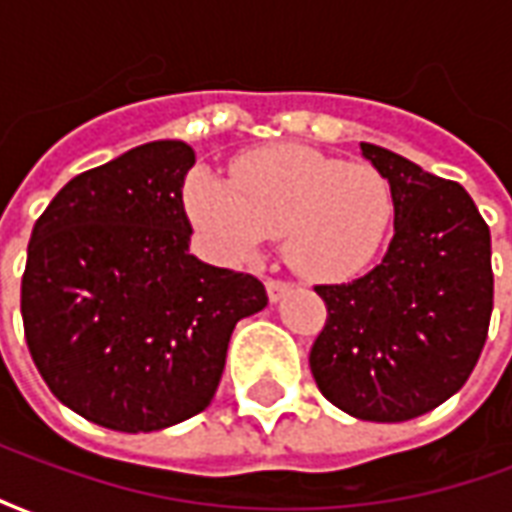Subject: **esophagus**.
<instances>
[{
    "mask_svg": "<svg viewBox=\"0 0 512 512\" xmlns=\"http://www.w3.org/2000/svg\"><path fill=\"white\" fill-rule=\"evenodd\" d=\"M290 282H282V279H268L266 282V290H268V299H271V304H277V301H282L285 296L290 293Z\"/></svg>",
    "mask_w": 512,
    "mask_h": 512,
    "instance_id": "1",
    "label": "esophagus"
}]
</instances>
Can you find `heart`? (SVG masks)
<instances>
[{
	"instance_id": "obj_1",
	"label": "heart",
	"mask_w": 512,
	"mask_h": 512,
	"mask_svg": "<svg viewBox=\"0 0 512 512\" xmlns=\"http://www.w3.org/2000/svg\"><path fill=\"white\" fill-rule=\"evenodd\" d=\"M183 200L208 249L224 263H246L268 235H282L290 263L318 279L365 268L395 216L381 172L296 145L246 153L233 164L230 180L194 169Z\"/></svg>"
}]
</instances>
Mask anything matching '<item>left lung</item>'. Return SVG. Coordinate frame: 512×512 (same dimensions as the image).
<instances>
[{
	"label": "left lung",
	"instance_id": "left-lung-1",
	"mask_svg": "<svg viewBox=\"0 0 512 512\" xmlns=\"http://www.w3.org/2000/svg\"><path fill=\"white\" fill-rule=\"evenodd\" d=\"M395 202L384 260L318 285L326 326L310 351L323 397L367 422L428 414L472 376L494 310L491 233L461 183L362 142Z\"/></svg>",
	"mask_w": 512,
	"mask_h": 512
}]
</instances>
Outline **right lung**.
Listing matches in <instances>:
<instances>
[{"label": "right lung", "instance_id": "right-lung-1", "mask_svg": "<svg viewBox=\"0 0 512 512\" xmlns=\"http://www.w3.org/2000/svg\"><path fill=\"white\" fill-rule=\"evenodd\" d=\"M191 167L180 139L139 145L68 180L32 227L29 354L62 406L101 428L150 433L200 414L235 323L268 304L260 279L189 252Z\"/></svg>", "mask_w": 512, "mask_h": 512}]
</instances>
